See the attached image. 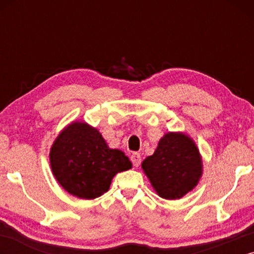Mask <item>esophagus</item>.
Masks as SVG:
<instances>
[{
    "instance_id": "esophagus-1",
    "label": "esophagus",
    "mask_w": 254,
    "mask_h": 254,
    "mask_svg": "<svg viewBox=\"0 0 254 254\" xmlns=\"http://www.w3.org/2000/svg\"><path fill=\"white\" fill-rule=\"evenodd\" d=\"M130 159H131V162H133V165L137 168L141 163V155L138 154V152H133L130 156Z\"/></svg>"
}]
</instances>
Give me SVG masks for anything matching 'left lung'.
<instances>
[{"instance_id": "8db88e82", "label": "left lung", "mask_w": 254, "mask_h": 254, "mask_svg": "<svg viewBox=\"0 0 254 254\" xmlns=\"http://www.w3.org/2000/svg\"><path fill=\"white\" fill-rule=\"evenodd\" d=\"M141 166L155 192L166 200L182 199L197 185L203 171L195 142L182 131L164 134Z\"/></svg>"}]
</instances>
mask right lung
I'll return each instance as SVG.
<instances>
[{
	"label": "right lung",
	"mask_w": 254,
	"mask_h": 254,
	"mask_svg": "<svg viewBox=\"0 0 254 254\" xmlns=\"http://www.w3.org/2000/svg\"><path fill=\"white\" fill-rule=\"evenodd\" d=\"M50 163L62 189L84 200L103 195L117 173L131 169L125 152L111 149L100 131L84 121H72L60 131Z\"/></svg>",
	"instance_id": "right-lung-1"
}]
</instances>
